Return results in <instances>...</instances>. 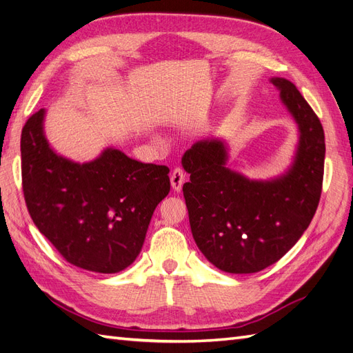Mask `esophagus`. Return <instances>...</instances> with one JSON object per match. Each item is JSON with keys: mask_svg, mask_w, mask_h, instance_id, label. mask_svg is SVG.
<instances>
[{"mask_svg": "<svg viewBox=\"0 0 353 353\" xmlns=\"http://www.w3.org/2000/svg\"><path fill=\"white\" fill-rule=\"evenodd\" d=\"M170 180H171V188H173L176 192L182 191L183 183H185V180H186V176L183 173V170L182 168H174L173 173H171Z\"/></svg>", "mask_w": 353, "mask_h": 353, "instance_id": "1", "label": "esophagus"}]
</instances>
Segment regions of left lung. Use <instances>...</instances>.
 <instances>
[{"mask_svg": "<svg viewBox=\"0 0 353 353\" xmlns=\"http://www.w3.org/2000/svg\"><path fill=\"white\" fill-rule=\"evenodd\" d=\"M280 101L298 126L291 165L282 174L256 180L231 170L230 148L205 139L185 152L191 174L183 185L192 237L209 263L232 274L274 264L300 240L318 209L325 161V135L318 116L296 86L271 77Z\"/></svg>", "mask_w": 353, "mask_h": 353, "instance_id": "obj_1", "label": "left lung"}]
</instances>
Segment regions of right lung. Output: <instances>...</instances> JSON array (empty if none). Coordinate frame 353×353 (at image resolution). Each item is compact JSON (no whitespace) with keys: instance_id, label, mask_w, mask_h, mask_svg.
<instances>
[{"instance_id":"1","label":"right lung","mask_w":353,"mask_h":353,"mask_svg":"<svg viewBox=\"0 0 353 353\" xmlns=\"http://www.w3.org/2000/svg\"><path fill=\"white\" fill-rule=\"evenodd\" d=\"M46 110L26 121L22 182L35 227L70 264L112 274L139 256L157 205L170 192V170L116 148L88 162L59 155L44 134Z\"/></svg>"}]
</instances>
